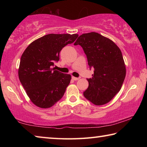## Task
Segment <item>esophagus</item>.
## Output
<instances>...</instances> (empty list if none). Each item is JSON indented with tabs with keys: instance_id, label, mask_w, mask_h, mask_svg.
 I'll list each match as a JSON object with an SVG mask.
<instances>
[{
	"instance_id": "34e87169",
	"label": "esophagus",
	"mask_w": 147,
	"mask_h": 147,
	"mask_svg": "<svg viewBox=\"0 0 147 147\" xmlns=\"http://www.w3.org/2000/svg\"><path fill=\"white\" fill-rule=\"evenodd\" d=\"M72 79L73 80H78L80 79V78H76V77H74V76H72Z\"/></svg>"
}]
</instances>
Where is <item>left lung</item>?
<instances>
[{"label": "left lung", "instance_id": "obj_1", "mask_svg": "<svg viewBox=\"0 0 147 147\" xmlns=\"http://www.w3.org/2000/svg\"><path fill=\"white\" fill-rule=\"evenodd\" d=\"M74 45H79L94 68L92 78L87 79L88 88L84 96L94 105L109 102L120 91L126 76V66L120 49L113 41L96 32L83 34Z\"/></svg>", "mask_w": 147, "mask_h": 147}]
</instances>
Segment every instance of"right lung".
Returning a JSON list of instances; mask_svg holds the SVG:
<instances>
[{"label": "right lung", "instance_id": "right-lung-1", "mask_svg": "<svg viewBox=\"0 0 147 147\" xmlns=\"http://www.w3.org/2000/svg\"><path fill=\"white\" fill-rule=\"evenodd\" d=\"M78 35L50 34L34 41L24 51L18 70L19 78L32 103L49 108L63 96L71 76L54 70L59 52L76 40Z\"/></svg>", "mask_w": 147, "mask_h": 147}]
</instances>
